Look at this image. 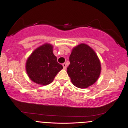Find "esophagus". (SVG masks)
<instances>
[{"label":"esophagus","mask_w":128,"mask_h":128,"mask_svg":"<svg viewBox=\"0 0 128 128\" xmlns=\"http://www.w3.org/2000/svg\"><path fill=\"white\" fill-rule=\"evenodd\" d=\"M62 67H63V68H64V69H66V67H67V66H66V63H63V64H62Z\"/></svg>","instance_id":"1"}]
</instances>
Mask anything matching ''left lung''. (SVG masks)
I'll use <instances>...</instances> for the list:
<instances>
[{"instance_id":"1","label":"left lung","mask_w":128,"mask_h":128,"mask_svg":"<svg viewBox=\"0 0 128 128\" xmlns=\"http://www.w3.org/2000/svg\"><path fill=\"white\" fill-rule=\"evenodd\" d=\"M67 73L76 87L84 88L96 82L101 70L98 56L90 47L80 44L73 48L69 57Z\"/></svg>"}]
</instances>
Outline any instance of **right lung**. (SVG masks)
I'll list each match as a JSON object with an SVG mask.
<instances>
[{"instance_id":"1","label":"right lung","mask_w":128,"mask_h":128,"mask_svg":"<svg viewBox=\"0 0 128 128\" xmlns=\"http://www.w3.org/2000/svg\"><path fill=\"white\" fill-rule=\"evenodd\" d=\"M26 72L32 81L46 86L50 84L62 66L57 62L53 46L46 44L35 50L26 61Z\"/></svg>"}]
</instances>
